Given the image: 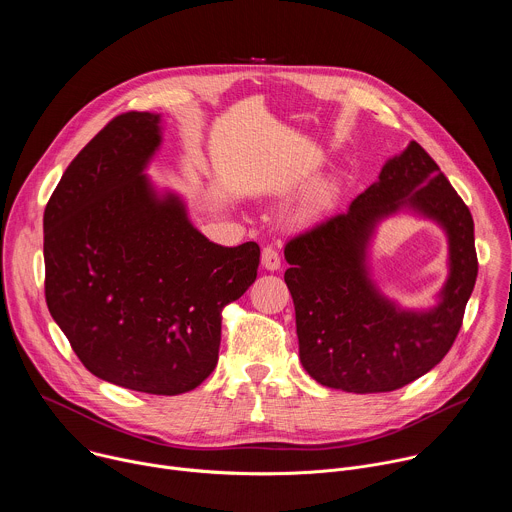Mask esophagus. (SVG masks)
<instances>
[{"instance_id":"esophagus-1","label":"esophagus","mask_w":512,"mask_h":512,"mask_svg":"<svg viewBox=\"0 0 512 512\" xmlns=\"http://www.w3.org/2000/svg\"><path fill=\"white\" fill-rule=\"evenodd\" d=\"M261 265L267 269V271H277L281 267V257L279 253L273 249V247H265L261 251Z\"/></svg>"}]
</instances>
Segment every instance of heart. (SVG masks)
<instances>
[{
    "label": "heart",
    "mask_w": 512,
    "mask_h": 512,
    "mask_svg": "<svg viewBox=\"0 0 512 512\" xmlns=\"http://www.w3.org/2000/svg\"><path fill=\"white\" fill-rule=\"evenodd\" d=\"M332 196V186H324L318 194H316V198H314V202H312V208H320V206H324L326 202H328V198Z\"/></svg>",
    "instance_id": "b5f03b06"
}]
</instances>
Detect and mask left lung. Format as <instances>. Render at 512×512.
<instances>
[{
    "mask_svg": "<svg viewBox=\"0 0 512 512\" xmlns=\"http://www.w3.org/2000/svg\"><path fill=\"white\" fill-rule=\"evenodd\" d=\"M397 213L447 235L449 275L429 309L401 307L372 275L376 231ZM285 259L302 367L324 387L360 395L401 389L448 354L478 275L472 214L417 141L344 212L291 239Z\"/></svg>",
    "mask_w": 512,
    "mask_h": 512,
    "instance_id": "1",
    "label": "left lung"
}]
</instances>
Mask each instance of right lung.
Segmentation results:
<instances>
[{
	"label": "right lung",
	"mask_w": 512,
	"mask_h": 512,
	"mask_svg": "<svg viewBox=\"0 0 512 512\" xmlns=\"http://www.w3.org/2000/svg\"><path fill=\"white\" fill-rule=\"evenodd\" d=\"M160 113H125L70 162L44 210L46 304L85 367L150 395L196 389L216 367L221 312L257 277L259 245L223 247L148 168Z\"/></svg>",
	"instance_id": "obj_1"
}]
</instances>
